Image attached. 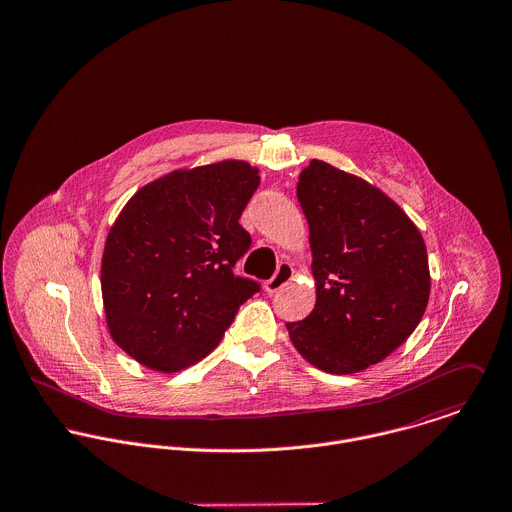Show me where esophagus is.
<instances>
[{
  "label": "esophagus",
  "instance_id": "34e87169",
  "mask_svg": "<svg viewBox=\"0 0 512 512\" xmlns=\"http://www.w3.org/2000/svg\"><path fill=\"white\" fill-rule=\"evenodd\" d=\"M292 277H294V269H292L288 263H281L279 269H277V273H275V277L263 284V290L269 292V294H273V292L281 290L284 284L290 283Z\"/></svg>",
  "mask_w": 512,
  "mask_h": 512
}]
</instances>
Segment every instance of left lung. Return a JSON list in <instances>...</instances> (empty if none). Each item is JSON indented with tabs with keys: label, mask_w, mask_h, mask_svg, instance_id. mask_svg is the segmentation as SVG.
Returning <instances> with one entry per match:
<instances>
[{
	"label": "left lung",
	"mask_w": 512,
	"mask_h": 512,
	"mask_svg": "<svg viewBox=\"0 0 512 512\" xmlns=\"http://www.w3.org/2000/svg\"><path fill=\"white\" fill-rule=\"evenodd\" d=\"M296 198L308 220L314 310L286 330L314 367L349 375L389 357L430 298L424 239L395 200L367 180L312 159Z\"/></svg>",
	"instance_id": "8db88e82"
}]
</instances>
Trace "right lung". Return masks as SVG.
<instances>
[{
    "label": "right lung",
    "mask_w": 512,
    "mask_h": 512,
    "mask_svg": "<svg viewBox=\"0 0 512 512\" xmlns=\"http://www.w3.org/2000/svg\"><path fill=\"white\" fill-rule=\"evenodd\" d=\"M259 169L245 161L176 169L141 186L108 231L102 300L112 340L137 363L178 373L224 338L259 284L233 275Z\"/></svg>",
    "instance_id": "add662e5"
}]
</instances>
